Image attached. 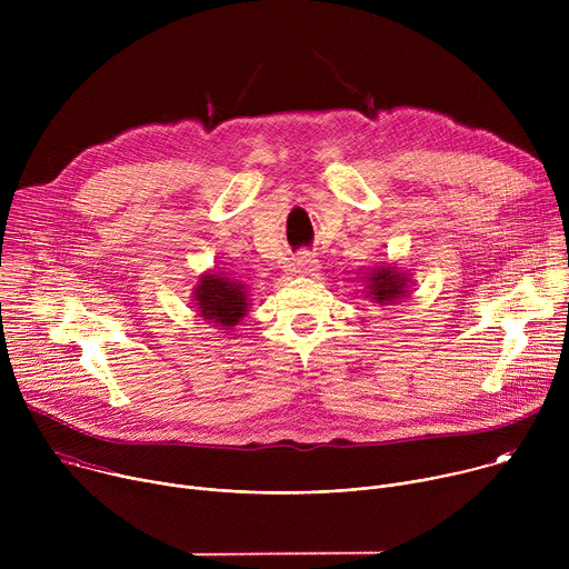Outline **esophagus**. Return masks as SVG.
Instances as JSON below:
<instances>
[{
    "instance_id": "1",
    "label": "esophagus",
    "mask_w": 569,
    "mask_h": 569,
    "mask_svg": "<svg viewBox=\"0 0 569 569\" xmlns=\"http://www.w3.org/2000/svg\"><path fill=\"white\" fill-rule=\"evenodd\" d=\"M295 268L297 272H303V274H310L319 268V261L315 259V254L310 250H301L297 257H295Z\"/></svg>"
}]
</instances>
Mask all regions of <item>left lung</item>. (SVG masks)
<instances>
[{
	"instance_id": "8db88e82",
	"label": "left lung",
	"mask_w": 569,
	"mask_h": 569,
	"mask_svg": "<svg viewBox=\"0 0 569 569\" xmlns=\"http://www.w3.org/2000/svg\"><path fill=\"white\" fill-rule=\"evenodd\" d=\"M369 297L376 303H387V301H396L398 297H402L408 292V274L398 272L391 266L385 268H376L369 277Z\"/></svg>"
}]
</instances>
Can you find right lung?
Masks as SVG:
<instances>
[{
    "label": "right lung",
    "instance_id": "right-lung-1",
    "mask_svg": "<svg viewBox=\"0 0 569 569\" xmlns=\"http://www.w3.org/2000/svg\"><path fill=\"white\" fill-rule=\"evenodd\" d=\"M198 312L209 319L213 327H236L240 317L248 310L246 286L229 281L220 274H204L196 288Z\"/></svg>",
    "mask_w": 569,
    "mask_h": 569
}]
</instances>
